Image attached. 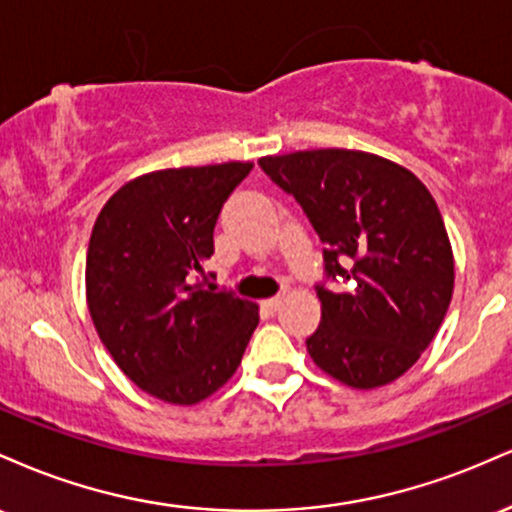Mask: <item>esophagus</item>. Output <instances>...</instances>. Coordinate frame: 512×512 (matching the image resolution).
<instances>
[{"mask_svg": "<svg viewBox=\"0 0 512 512\" xmlns=\"http://www.w3.org/2000/svg\"><path fill=\"white\" fill-rule=\"evenodd\" d=\"M281 301H284V296H272V298H264L262 301V308L269 310V313H274L276 308H279Z\"/></svg>", "mask_w": 512, "mask_h": 512, "instance_id": "esophagus-1", "label": "esophagus"}]
</instances>
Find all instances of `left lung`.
<instances>
[{"label": "left lung", "mask_w": 512, "mask_h": 512, "mask_svg": "<svg viewBox=\"0 0 512 512\" xmlns=\"http://www.w3.org/2000/svg\"><path fill=\"white\" fill-rule=\"evenodd\" d=\"M260 166L308 214L327 274L349 281L346 291L317 289L310 358L354 390L395 383L436 337L455 289L436 199L411 170L368 151H293Z\"/></svg>", "instance_id": "left-lung-1"}]
</instances>
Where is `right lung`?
Instances as JSON below:
<instances>
[{"mask_svg":"<svg viewBox=\"0 0 512 512\" xmlns=\"http://www.w3.org/2000/svg\"><path fill=\"white\" fill-rule=\"evenodd\" d=\"M250 168L228 161L151 170L125 182L93 223V327L122 373L161 402L192 407L219 392L260 322L257 303L204 289L219 211Z\"/></svg>","mask_w":512,"mask_h":512,"instance_id":"right-lung-1","label":"right lung"}]
</instances>
